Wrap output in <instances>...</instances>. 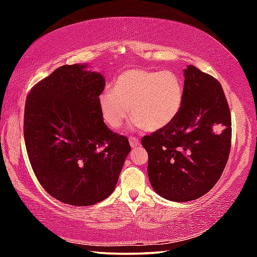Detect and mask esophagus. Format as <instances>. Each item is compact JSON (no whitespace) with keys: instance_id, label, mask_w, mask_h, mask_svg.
Listing matches in <instances>:
<instances>
[{"instance_id":"esophagus-1","label":"esophagus","mask_w":257,"mask_h":257,"mask_svg":"<svg viewBox=\"0 0 257 257\" xmlns=\"http://www.w3.org/2000/svg\"><path fill=\"white\" fill-rule=\"evenodd\" d=\"M129 143H130V146H132L133 149H134V147H137V146L141 145V141H139V139H137V138H135V137H130Z\"/></svg>"}]
</instances>
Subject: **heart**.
Returning <instances> with one entry per match:
<instances>
[{"label": "heart", "instance_id": "obj_1", "mask_svg": "<svg viewBox=\"0 0 257 257\" xmlns=\"http://www.w3.org/2000/svg\"><path fill=\"white\" fill-rule=\"evenodd\" d=\"M182 103L184 86L175 72L136 68L121 72L112 90H103L98 97L99 111L108 127L120 128L132 112L134 127L147 132H159L170 125Z\"/></svg>", "mask_w": 257, "mask_h": 257}]
</instances>
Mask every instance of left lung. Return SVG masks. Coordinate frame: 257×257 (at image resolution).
Returning a JSON list of instances; mask_svg holds the SVG:
<instances>
[{
  "label": "left lung",
  "mask_w": 257,
  "mask_h": 257,
  "mask_svg": "<svg viewBox=\"0 0 257 257\" xmlns=\"http://www.w3.org/2000/svg\"><path fill=\"white\" fill-rule=\"evenodd\" d=\"M184 77L179 114L167 128L142 139L155 193L181 203L214 187L231 147V115L220 82L194 66L185 69Z\"/></svg>",
  "instance_id": "1"
}]
</instances>
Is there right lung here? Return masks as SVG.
<instances>
[{
	"mask_svg": "<svg viewBox=\"0 0 257 257\" xmlns=\"http://www.w3.org/2000/svg\"><path fill=\"white\" fill-rule=\"evenodd\" d=\"M87 68H58L34 86L25 105V144L35 176L52 197L75 206L110 196L130 152L128 139L112 133L99 111L105 79Z\"/></svg>",
	"mask_w": 257,
	"mask_h": 257,
	"instance_id": "obj_1",
	"label": "right lung"
}]
</instances>
